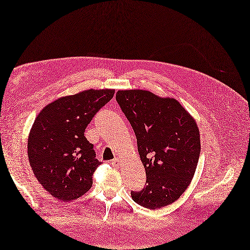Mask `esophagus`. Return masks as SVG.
I'll return each mask as SVG.
<instances>
[{
  "label": "esophagus",
  "instance_id": "1",
  "mask_svg": "<svg viewBox=\"0 0 250 250\" xmlns=\"http://www.w3.org/2000/svg\"><path fill=\"white\" fill-rule=\"evenodd\" d=\"M112 166H114V167H119V166H121L122 165V161H121V159H119V158H116L115 160H113L112 161Z\"/></svg>",
  "mask_w": 250,
  "mask_h": 250
}]
</instances>
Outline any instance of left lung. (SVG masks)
Masks as SVG:
<instances>
[{"label": "left lung", "instance_id": "obj_1", "mask_svg": "<svg viewBox=\"0 0 250 250\" xmlns=\"http://www.w3.org/2000/svg\"><path fill=\"white\" fill-rule=\"evenodd\" d=\"M116 100L131 124L147 185L131 191L139 206L173 204L191 182L200 154L199 129L180 103L148 90H118Z\"/></svg>", "mask_w": 250, "mask_h": 250}]
</instances>
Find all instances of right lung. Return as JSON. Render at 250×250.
Segmentation results:
<instances>
[{"mask_svg": "<svg viewBox=\"0 0 250 250\" xmlns=\"http://www.w3.org/2000/svg\"><path fill=\"white\" fill-rule=\"evenodd\" d=\"M114 89H87L58 99L40 112L30 129L27 154L42 186L70 201L85 194L102 164L84 136L87 125L114 97Z\"/></svg>", "mask_w": 250, "mask_h": 250, "instance_id": "right-lung-1", "label": "right lung"}]
</instances>
